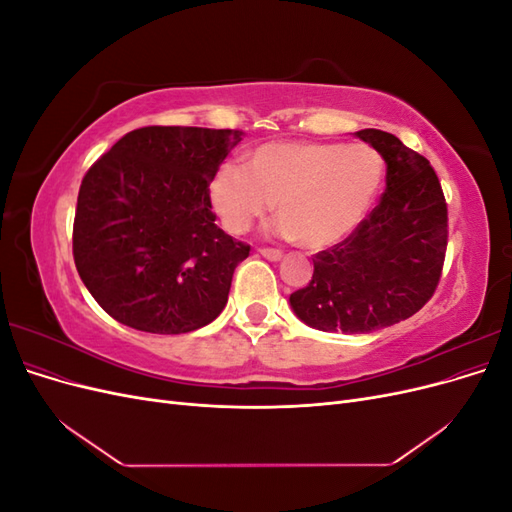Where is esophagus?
Wrapping results in <instances>:
<instances>
[{"instance_id": "34e87169", "label": "esophagus", "mask_w": 512, "mask_h": 512, "mask_svg": "<svg viewBox=\"0 0 512 512\" xmlns=\"http://www.w3.org/2000/svg\"><path fill=\"white\" fill-rule=\"evenodd\" d=\"M258 252H260V256H265L267 260H273V262H277L284 256L282 250H275V247H260Z\"/></svg>"}]
</instances>
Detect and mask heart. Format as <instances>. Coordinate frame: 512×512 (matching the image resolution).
I'll list each match as a JSON object with an SVG mask.
<instances>
[{
  "mask_svg": "<svg viewBox=\"0 0 512 512\" xmlns=\"http://www.w3.org/2000/svg\"><path fill=\"white\" fill-rule=\"evenodd\" d=\"M384 160L363 143H269L247 168L224 164L211 181V203L232 235H243L275 203L277 230L320 250L359 226L382 188Z\"/></svg>",
  "mask_w": 512,
  "mask_h": 512,
  "instance_id": "obj_1",
  "label": "heart"
}]
</instances>
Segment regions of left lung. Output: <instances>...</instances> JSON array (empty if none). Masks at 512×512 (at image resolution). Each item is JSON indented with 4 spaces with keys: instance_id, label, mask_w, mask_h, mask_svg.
<instances>
[{
    "instance_id": "8db88e82",
    "label": "left lung",
    "mask_w": 512,
    "mask_h": 512,
    "mask_svg": "<svg viewBox=\"0 0 512 512\" xmlns=\"http://www.w3.org/2000/svg\"><path fill=\"white\" fill-rule=\"evenodd\" d=\"M386 162L380 203L352 235L314 256V275L290 305L318 331L371 333L416 314L438 288L448 213L436 170L397 136L356 132Z\"/></svg>"
}]
</instances>
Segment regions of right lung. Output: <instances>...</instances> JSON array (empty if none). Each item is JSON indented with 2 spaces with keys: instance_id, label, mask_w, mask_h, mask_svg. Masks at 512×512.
Listing matches in <instances>:
<instances>
[{
  "instance_id": "1",
  "label": "right lung",
  "mask_w": 512,
  "mask_h": 512,
  "mask_svg": "<svg viewBox=\"0 0 512 512\" xmlns=\"http://www.w3.org/2000/svg\"><path fill=\"white\" fill-rule=\"evenodd\" d=\"M239 130L147 126L94 162L76 200L72 254L108 316L179 335L222 314L250 245L215 224L209 183Z\"/></svg>"
}]
</instances>
